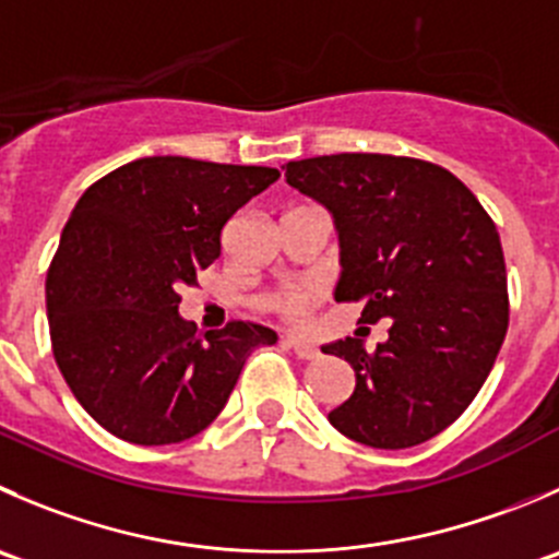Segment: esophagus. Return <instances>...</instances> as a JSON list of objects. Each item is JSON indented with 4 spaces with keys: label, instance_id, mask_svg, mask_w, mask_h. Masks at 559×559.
I'll use <instances>...</instances> for the list:
<instances>
[{
    "label": "esophagus",
    "instance_id": "1",
    "mask_svg": "<svg viewBox=\"0 0 559 559\" xmlns=\"http://www.w3.org/2000/svg\"><path fill=\"white\" fill-rule=\"evenodd\" d=\"M284 344L289 346V349H295V355L300 357V360H313V357H319L317 346L308 338H302V335H284Z\"/></svg>",
    "mask_w": 559,
    "mask_h": 559
}]
</instances>
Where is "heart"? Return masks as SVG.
I'll use <instances>...</instances> for the list:
<instances>
[{
  "label": "heart",
  "mask_w": 559,
  "mask_h": 559,
  "mask_svg": "<svg viewBox=\"0 0 559 559\" xmlns=\"http://www.w3.org/2000/svg\"><path fill=\"white\" fill-rule=\"evenodd\" d=\"M319 300V289L313 284H300L289 286V289L281 292L273 300V308L286 319H302L313 308V302Z\"/></svg>",
  "instance_id": "b5f03b06"
}]
</instances>
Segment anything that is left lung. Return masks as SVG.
I'll use <instances>...</instances> for the list:
<instances>
[{
	"label": "left lung",
	"instance_id": "1",
	"mask_svg": "<svg viewBox=\"0 0 559 559\" xmlns=\"http://www.w3.org/2000/svg\"><path fill=\"white\" fill-rule=\"evenodd\" d=\"M286 182L338 229V302L360 322L390 319L377 352L360 338L322 346L355 368V393L328 415L382 451L431 440L473 404L508 333L502 242L475 193L442 166L379 153L289 160Z\"/></svg>",
	"mask_w": 559,
	"mask_h": 559
}]
</instances>
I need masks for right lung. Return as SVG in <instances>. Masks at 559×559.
<instances>
[{
	"label": "right lung",
	"mask_w": 559,
	"mask_h": 559,
	"mask_svg": "<svg viewBox=\"0 0 559 559\" xmlns=\"http://www.w3.org/2000/svg\"><path fill=\"white\" fill-rule=\"evenodd\" d=\"M281 177L155 155L92 182L70 213L46 278L51 349L79 404L114 437L171 445L207 429L246 357L275 330L229 322L197 335L180 286L221 257L226 221Z\"/></svg>",
	"instance_id": "add662e5"
}]
</instances>
